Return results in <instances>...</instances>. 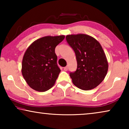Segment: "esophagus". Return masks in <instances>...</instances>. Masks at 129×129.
<instances>
[{"label":"esophagus","instance_id":"34e87169","mask_svg":"<svg viewBox=\"0 0 129 129\" xmlns=\"http://www.w3.org/2000/svg\"><path fill=\"white\" fill-rule=\"evenodd\" d=\"M63 69H64V70H65V71H68V66L64 67V68H63Z\"/></svg>","mask_w":129,"mask_h":129}]
</instances>
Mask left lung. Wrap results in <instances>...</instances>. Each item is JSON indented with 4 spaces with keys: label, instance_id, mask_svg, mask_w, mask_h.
Segmentation results:
<instances>
[{
    "label": "left lung",
    "instance_id": "left-lung-1",
    "mask_svg": "<svg viewBox=\"0 0 129 129\" xmlns=\"http://www.w3.org/2000/svg\"><path fill=\"white\" fill-rule=\"evenodd\" d=\"M66 39L77 60L76 70L70 73L72 82L84 90L94 89L104 80L108 70L102 46L93 37L84 34L67 35Z\"/></svg>",
    "mask_w": 129,
    "mask_h": 129
}]
</instances>
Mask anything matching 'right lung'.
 <instances>
[{
  "instance_id": "add662e5",
  "label": "right lung",
  "mask_w": 129,
  "mask_h": 129,
  "mask_svg": "<svg viewBox=\"0 0 129 129\" xmlns=\"http://www.w3.org/2000/svg\"><path fill=\"white\" fill-rule=\"evenodd\" d=\"M64 38L63 35L43 37L27 49L23 58L22 73L31 89L45 91L55 83L60 72L55 48Z\"/></svg>"
}]
</instances>
